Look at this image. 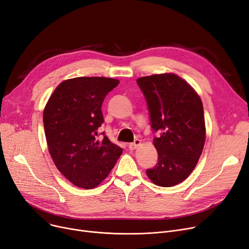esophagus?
<instances>
[{
  "label": "esophagus",
  "mask_w": 249,
  "mask_h": 249,
  "mask_svg": "<svg viewBox=\"0 0 249 249\" xmlns=\"http://www.w3.org/2000/svg\"><path fill=\"white\" fill-rule=\"evenodd\" d=\"M140 144H142V142H140L139 139H135V140H134V142H132V143H129V144H128V147H129V149L133 150V149H136Z\"/></svg>",
  "instance_id": "1"
}]
</instances>
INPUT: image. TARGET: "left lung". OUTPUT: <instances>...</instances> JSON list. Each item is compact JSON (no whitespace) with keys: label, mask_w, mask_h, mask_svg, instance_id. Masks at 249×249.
Wrapping results in <instances>:
<instances>
[{"label":"left lung","mask_w":249,"mask_h":249,"mask_svg":"<svg viewBox=\"0 0 249 249\" xmlns=\"http://www.w3.org/2000/svg\"><path fill=\"white\" fill-rule=\"evenodd\" d=\"M147 103L158 164L147 177L161 187L175 186L196 168L205 142L203 107L190 84L173 73L140 77Z\"/></svg>","instance_id":"1"}]
</instances>
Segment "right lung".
Masks as SVG:
<instances>
[{"label":"right lung","mask_w":249,"mask_h":249,"mask_svg":"<svg viewBox=\"0 0 249 249\" xmlns=\"http://www.w3.org/2000/svg\"><path fill=\"white\" fill-rule=\"evenodd\" d=\"M107 77H76L53 90L44 110L49 153L58 170L75 186L91 189L110 174L123 149L105 133L102 105L119 84Z\"/></svg>","instance_id":"add662e5"}]
</instances>
